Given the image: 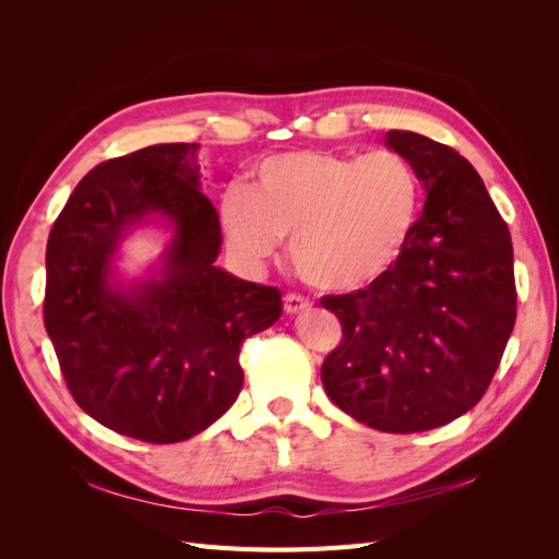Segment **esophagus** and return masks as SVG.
<instances>
[{
    "label": "esophagus",
    "instance_id": "esophagus-1",
    "mask_svg": "<svg viewBox=\"0 0 559 559\" xmlns=\"http://www.w3.org/2000/svg\"><path fill=\"white\" fill-rule=\"evenodd\" d=\"M308 308H310V300L308 298H302L298 294H286L284 296V312L286 314H298V312L308 310Z\"/></svg>",
    "mask_w": 559,
    "mask_h": 559
}]
</instances>
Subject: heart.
Listing matches in <instances>:
<instances>
[{
	"mask_svg": "<svg viewBox=\"0 0 559 559\" xmlns=\"http://www.w3.org/2000/svg\"><path fill=\"white\" fill-rule=\"evenodd\" d=\"M417 205L415 167L392 148L366 156L289 151L265 158L249 189L230 186L222 226L242 263H265L292 238L296 273L319 292L347 294L394 267Z\"/></svg>",
	"mask_w": 559,
	"mask_h": 559,
	"instance_id": "obj_1",
	"label": "heart"
}]
</instances>
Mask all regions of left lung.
<instances>
[{"mask_svg": "<svg viewBox=\"0 0 559 559\" xmlns=\"http://www.w3.org/2000/svg\"><path fill=\"white\" fill-rule=\"evenodd\" d=\"M427 202L394 267L366 289L324 296L343 341L321 364L329 399L361 425L415 433L450 425L492 382L515 326L509 226L452 146L389 130Z\"/></svg>", "mask_w": 559, "mask_h": 559, "instance_id": "left-lung-1", "label": "left lung"}]
</instances>
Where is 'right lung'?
I'll use <instances>...</instances> for the list:
<instances>
[{
	"label": "right lung",
	"mask_w": 559,
	"mask_h": 559,
	"mask_svg": "<svg viewBox=\"0 0 559 559\" xmlns=\"http://www.w3.org/2000/svg\"><path fill=\"white\" fill-rule=\"evenodd\" d=\"M200 144H156L79 181L48 235L44 326L67 389L107 429L179 443L238 399L240 347L282 314L275 286L216 267L222 226L202 193ZM146 213L176 226L158 281L108 284L122 233Z\"/></svg>",
	"instance_id": "obj_1"
}]
</instances>
